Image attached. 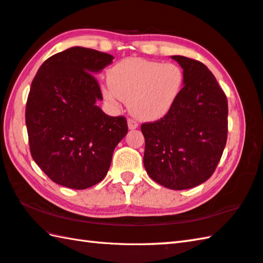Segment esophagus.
<instances>
[{"label":"esophagus","mask_w":263,"mask_h":263,"mask_svg":"<svg viewBox=\"0 0 263 263\" xmlns=\"http://www.w3.org/2000/svg\"><path fill=\"white\" fill-rule=\"evenodd\" d=\"M127 126H128V128H130V130H135V128L138 127V123L135 120H132V118H128Z\"/></svg>","instance_id":"obj_1"}]
</instances>
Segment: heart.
Segmentation results:
<instances>
[{"instance_id":"obj_1","label":"heart","mask_w":263,"mask_h":263,"mask_svg":"<svg viewBox=\"0 0 263 263\" xmlns=\"http://www.w3.org/2000/svg\"><path fill=\"white\" fill-rule=\"evenodd\" d=\"M186 82L177 64L142 58H126L108 70L109 85L102 89L110 104L123 100L139 120L157 121L176 106Z\"/></svg>"}]
</instances>
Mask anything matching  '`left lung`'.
Wrapping results in <instances>:
<instances>
[{"label":"left lung","mask_w":263,"mask_h":263,"mask_svg":"<svg viewBox=\"0 0 263 263\" xmlns=\"http://www.w3.org/2000/svg\"><path fill=\"white\" fill-rule=\"evenodd\" d=\"M186 76L173 109L141 125L145 165L154 181L168 189L196 187L212 176L227 142L228 101L214 75L200 61L172 55Z\"/></svg>","instance_id":"1"}]
</instances>
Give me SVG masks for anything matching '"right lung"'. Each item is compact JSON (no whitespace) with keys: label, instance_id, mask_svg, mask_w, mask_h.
Wrapping results in <instances>:
<instances>
[{"label":"right lung","instance_id":"add662e5","mask_svg":"<svg viewBox=\"0 0 263 263\" xmlns=\"http://www.w3.org/2000/svg\"><path fill=\"white\" fill-rule=\"evenodd\" d=\"M114 57L73 46L41 65L26 105L29 149L35 163L53 182L71 189L99 183L112 153L127 133L124 116H108L93 74Z\"/></svg>","mask_w":263,"mask_h":263}]
</instances>
